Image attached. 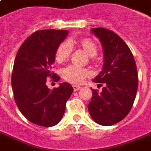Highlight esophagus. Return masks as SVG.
<instances>
[{"label": "esophagus", "instance_id": "esophagus-1", "mask_svg": "<svg viewBox=\"0 0 151 151\" xmlns=\"http://www.w3.org/2000/svg\"><path fill=\"white\" fill-rule=\"evenodd\" d=\"M73 90H74V91H78V90H79V89H80V88H81V86H76V85H73Z\"/></svg>", "mask_w": 151, "mask_h": 151}]
</instances>
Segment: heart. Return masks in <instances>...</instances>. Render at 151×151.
Listing matches in <instances>:
<instances>
[{
  "mask_svg": "<svg viewBox=\"0 0 151 151\" xmlns=\"http://www.w3.org/2000/svg\"><path fill=\"white\" fill-rule=\"evenodd\" d=\"M73 42L64 41L58 47L55 53V59L58 63L66 61L70 58L73 50ZM79 46L82 48L85 52L90 57H94L97 54V47L93 40L89 39H84L79 42ZM62 75L65 81L73 84H81L86 79L90 77L91 73L85 68L78 65H68L62 71Z\"/></svg>",
  "mask_w": 151,
  "mask_h": 151,
  "instance_id": "obj_1",
  "label": "heart"
}]
</instances>
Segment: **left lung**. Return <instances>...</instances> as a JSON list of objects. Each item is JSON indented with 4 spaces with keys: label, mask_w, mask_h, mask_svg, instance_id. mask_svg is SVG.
<instances>
[{
    "label": "left lung",
    "mask_w": 151,
    "mask_h": 151,
    "mask_svg": "<svg viewBox=\"0 0 151 151\" xmlns=\"http://www.w3.org/2000/svg\"><path fill=\"white\" fill-rule=\"evenodd\" d=\"M91 31L104 50L102 70L93 81L105 86L101 93L92 90L88 109L96 123L111 126L124 119L132 109L138 89L136 64L130 48L118 35L103 27Z\"/></svg>",
    "instance_id": "1"
}]
</instances>
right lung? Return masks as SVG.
<instances>
[{
  "label": "right lung",
  "mask_w": 151,
  "mask_h": 151,
  "mask_svg": "<svg viewBox=\"0 0 151 151\" xmlns=\"http://www.w3.org/2000/svg\"><path fill=\"white\" fill-rule=\"evenodd\" d=\"M65 30H40L23 42L15 58L12 87L18 109L33 124L55 126L63 118L66 101L73 88L67 82L50 89L46 85L48 77L60 80L52 70L58 47L67 36Z\"/></svg>",
  "instance_id": "add662e5"
}]
</instances>
